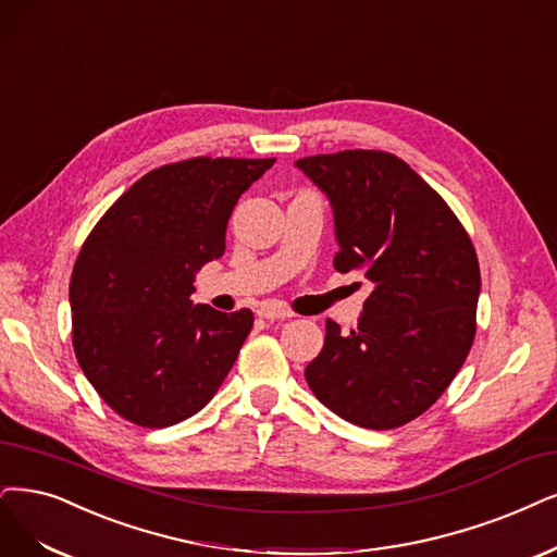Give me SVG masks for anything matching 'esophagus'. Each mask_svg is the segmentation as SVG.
Returning a JSON list of instances; mask_svg holds the SVG:
<instances>
[{"instance_id":"1","label":"esophagus","mask_w":557,"mask_h":557,"mask_svg":"<svg viewBox=\"0 0 557 557\" xmlns=\"http://www.w3.org/2000/svg\"><path fill=\"white\" fill-rule=\"evenodd\" d=\"M257 314L261 319H265V321H284V319H292L294 317L292 310H286V307H282L277 302H263L259 310H257Z\"/></svg>"}]
</instances>
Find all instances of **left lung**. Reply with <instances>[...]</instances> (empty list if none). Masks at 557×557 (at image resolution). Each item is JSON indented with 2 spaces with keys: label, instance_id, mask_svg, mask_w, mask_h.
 Segmentation results:
<instances>
[{
  "label": "left lung",
  "instance_id": "1",
  "mask_svg": "<svg viewBox=\"0 0 557 557\" xmlns=\"http://www.w3.org/2000/svg\"><path fill=\"white\" fill-rule=\"evenodd\" d=\"M296 168L331 201L337 271L374 284L356 331L325 321L307 385L346 422L401 426L445 393L475 339V247L443 197L393 153L339 151Z\"/></svg>",
  "mask_w": 557,
  "mask_h": 557
}]
</instances>
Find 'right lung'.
Segmentation results:
<instances>
[{
    "label": "right lung",
    "instance_id": "add662e5",
    "mask_svg": "<svg viewBox=\"0 0 557 557\" xmlns=\"http://www.w3.org/2000/svg\"><path fill=\"white\" fill-rule=\"evenodd\" d=\"M275 158H190L141 176L98 220L71 275L73 348L114 413L172 426L213 399L255 317L195 305L238 197Z\"/></svg>",
    "mask_w": 557,
    "mask_h": 557
}]
</instances>
